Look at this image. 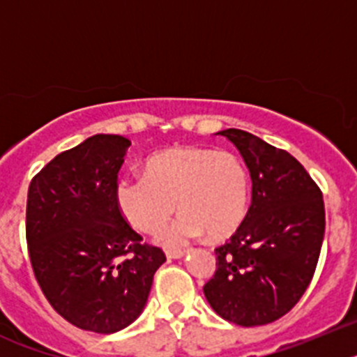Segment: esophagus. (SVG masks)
Segmentation results:
<instances>
[{"instance_id": "obj_1", "label": "esophagus", "mask_w": 357, "mask_h": 357, "mask_svg": "<svg viewBox=\"0 0 357 357\" xmlns=\"http://www.w3.org/2000/svg\"><path fill=\"white\" fill-rule=\"evenodd\" d=\"M185 254H188V250H166V257L168 259H181Z\"/></svg>"}]
</instances>
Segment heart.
<instances>
[{
    "mask_svg": "<svg viewBox=\"0 0 357 357\" xmlns=\"http://www.w3.org/2000/svg\"><path fill=\"white\" fill-rule=\"evenodd\" d=\"M250 176L236 153L182 146L160 151L146 162V173L125 175L116 197L132 227L153 234L168 223L176 206L182 214L160 234L168 247H181L204 232L232 234L248 209Z\"/></svg>",
    "mask_w": 357,
    "mask_h": 357,
    "instance_id": "heart-1",
    "label": "heart"
}]
</instances>
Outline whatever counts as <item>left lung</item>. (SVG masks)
Segmentation results:
<instances>
[{
    "mask_svg": "<svg viewBox=\"0 0 357 357\" xmlns=\"http://www.w3.org/2000/svg\"><path fill=\"white\" fill-rule=\"evenodd\" d=\"M218 135L247 164L252 202L234 234L214 250L216 272L204 295L227 321L264 326L291 311L313 279L326 232L324 198L286 150L238 128Z\"/></svg>",
    "mask_w": 357,
    "mask_h": 357,
    "instance_id": "8db88e82",
    "label": "left lung"
}]
</instances>
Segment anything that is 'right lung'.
Listing matches in <instances>:
<instances>
[{
	"mask_svg": "<svg viewBox=\"0 0 357 357\" xmlns=\"http://www.w3.org/2000/svg\"><path fill=\"white\" fill-rule=\"evenodd\" d=\"M128 146L123 135H93L50 160L28 188L26 243L37 282L62 318L100 334L139 317L166 261L118 206Z\"/></svg>",
	"mask_w": 357,
	"mask_h": 357,
	"instance_id": "1",
	"label": "right lung"
}]
</instances>
